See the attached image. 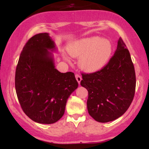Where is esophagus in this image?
Returning <instances> with one entry per match:
<instances>
[{"label":"esophagus","instance_id":"34e87169","mask_svg":"<svg viewBox=\"0 0 149 149\" xmlns=\"http://www.w3.org/2000/svg\"><path fill=\"white\" fill-rule=\"evenodd\" d=\"M75 77H76L77 82L79 83V84H80L81 81V80H82V77H81L79 74H76L75 75Z\"/></svg>","mask_w":149,"mask_h":149}]
</instances>
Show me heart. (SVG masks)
<instances>
[{
	"label": "heart",
	"instance_id": "obj_1",
	"mask_svg": "<svg viewBox=\"0 0 149 149\" xmlns=\"http://www.w3.org/2000/svg\"><path fill=\"white\" fill-rule=\"evenodd\" d=\"M112 52L111 42L99 36L81 38L68 47L69 54L74 58L80 57L79 66L87 72L102 68L109 61Z\"/></svg>",
	"mask_w": 149,
	"mask_h": 149
}]
</instances>
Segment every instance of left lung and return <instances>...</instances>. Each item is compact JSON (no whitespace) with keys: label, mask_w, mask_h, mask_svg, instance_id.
<instances>
[{"label":"left lung","mask_w":149,"mask_h":149,"mask_svg":"<svg viewBox=\"0 0 149 149\" xmlns=\"http://www.w3.org/2000/svg\"><path fill=\"white\" fill-rule=\"evenodd\" d=\"M81 86L88 91L89 115L107 123L125 113L134 99L136 74L129 51L120 37L114 56L100 70L82 74Z\"/></svg>","instance_id":"1"}]
</instances>
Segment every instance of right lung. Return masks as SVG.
<instances>
[{"mask_svg": "<svg viewBox=\"0 0 149 149\" xmlns=\"http://www.w3.org/2000/svg\"><path fill=\"white\" fill-rule=\"evenodd\" d=\"M49 50L56 51L49 34L33 36L24 45L15 70V90L22 110L32 121L42 124L62 118L67 100L78 87L74 73H62L55 68Z\"/></svg>", "mask_w": 149, "mask_h": 149, "instance_id": "add662e5", "label": "right lung"}]
</instances>
